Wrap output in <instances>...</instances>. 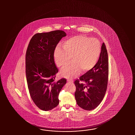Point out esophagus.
<instances>
[{
  "mask_svg": "<svg viewBox=\"0 0 135 135\" xmlns=\"http://www.w3.org/2000/svg\"><path fill=\"white\" fill-rule=\"evenodd\" d=\"M67 81H68V82H69V83H73V80H69V79H68V80H67Z\"/></svg>",
  "mask_w": 135,
  "mask_h": 135,
  "instance_id": "obj_1",
  "label": "esophagus"
}]
</instances>
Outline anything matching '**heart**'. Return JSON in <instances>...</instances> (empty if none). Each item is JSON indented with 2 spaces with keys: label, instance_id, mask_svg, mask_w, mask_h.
<instances>
[{
  "label": "heart",
  "instance_id": "heart-1",
  "mask_svg": "<svg viewBox=\"0 0 135 135\" xmlns=\"http://www.w3.org/2000/svg\"><path fill=\"white\" fill-rule=\"evenodd\" d=\"M101 52L100 42L95 38L83 36L71 37L64 41L62 47L58 46L54 52V59L56 65L63 68L71 64L61 70L62 76L73 78L79 74L91 70L98 62Z\"/></svg>",
  "mask_w": 135,
  "mask_h": 135
}]
</instances>
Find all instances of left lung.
I'll use <instances>...</instances> for the list:
<instances>
[{
  "label": "left lung",
  "instance_id": "1",
  "mask_svg": "<svg viewBox=\"0 0 135 135\" xmlns=\"http://www.w3.org/2000/svg\"><path fill=\"white\" fill-rule=\"evenodd\" d=\"M109 75L108 55L104 43L101 46L100 56L93 69L75 80V97L81 108L91 110L102 101L106 92ZM84 84H80L79 81Z\"/></svg>",
  "mask_w": 135,
  "mask_h": 135
}]
</instances>
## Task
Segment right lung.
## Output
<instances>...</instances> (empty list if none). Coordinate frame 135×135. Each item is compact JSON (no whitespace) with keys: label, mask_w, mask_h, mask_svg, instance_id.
Wrapping results in <instances>:
<instances>
[{"label":"right lung","mask_w":135,"mask_h":135,"mask_svg":"<svg viewBox=\"0 0 135 135\" xmlns=\"http://www.w3.org/2000/svg\"><path fill=\"white\" fill-rule=\"evenodd\" d=\"M66 36L62 30L36 34L27 49L26 72L29 92L35 105L42 110L58 106L59 94L66 84L64 78L54 81L58 70L54 59L56 45Z\"/></svg>","instance_id":"add662e5"}]
</instances>
